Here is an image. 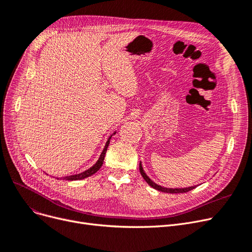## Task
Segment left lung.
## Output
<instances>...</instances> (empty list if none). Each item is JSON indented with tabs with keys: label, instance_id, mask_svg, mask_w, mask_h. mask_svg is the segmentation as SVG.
<instances>
[{
	"label": "left lung",
	"instance_id": "obj_1",
	"mask_svg": "<svg viewBox=\"0 0 252 252\" xmlns=\"http://www.w3.org/2000/svg\"><path fill=\"white\" fill-rule=\"evenodd\" d=\"M139 169H140V173L142 175V177L144 178V180L150 185L151 188H153L157 190H159V191H162V192H169V193H180V192H188L193 189H195L196 187H189V188H184V189H168V188H163V187H160V185L157 184L156 182H153L147 175L146 173L144 172L143 170V167H142V163L140 161V165H139Z\"/></svg>",
	"mask_w": 252,
	"mask_h": 252
}]
</instances>
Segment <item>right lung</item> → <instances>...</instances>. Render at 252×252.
Wrapping results in <instances>:
<instances>
[{"instance_id":"right-lung-1","label":"right lung","mask_w":252,"mask_h":252,"mask_svg":"<svg viewBox=\"0 0 252 252\" xmlns=\"http://www.w3.org/2000/svg\"><path fill=\"white\" fill-rule=\"evenodd\" d=\"M116 132H114L110 137L108 138L106 144H105V147L101 153V156L99 158V159L96 160V162L94 163V165L93 167H91L90 169H87L86 171L82 172V173H79V174H75V175H71V176H65L63 177L64 180H70V181H73V180H81V179H84L86 177H90L92 176V175H94L95 172H97L100 170V168L102 167L103 165V161H104V158H105V155H106V151H107V148L109 146V143H110V139L113 135H115Z\"/></svg>"}]
</instances>
